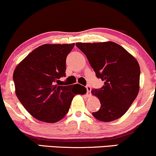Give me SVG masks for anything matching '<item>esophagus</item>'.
<instances>
[{
  "instance_id": "esophagus-1",
  "label": "esophagus",
  "mask_w": 156,
  "mask_h": 156,
  "mask_svg": "<svg viewBox=\"0 0 156 156\" xmlns=\"http://www.w3.org/2000/svg\"><path fill=\"white\" fill-rule=\"evenodd\" d=\"M86 89H87V94H90L91 91H92V88H91V87L89 85H87V87H86Z\"/></svg>"
}]
</instances>
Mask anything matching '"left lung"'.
I'll use <instances>...</instances> for the list:
<instances>
[{
	"mask_svg": "<svg viewBox=\"0 0 156 156\" xmlns=\"http://www.w3.org/2000/svg\"><path fill=\"white\" fill-rule=\"evenodd\" d=\"M76 44L87 57L97 78L104 81L101 88L92 91L101 104V108L92 115L103 122L119 119L139 93L140 67L137 61L115 42Z\"/></svg>",
	"mask_w": 156,
	"mask_h": 156,
	"instance_id": "obj_1",
	"label": "left lung"
}]
</instances>
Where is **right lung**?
<instances>
[{
  "mask_svg": "<svg viewBox=\"0 0 156 156\" xmlns=\"http://www.w3.org/2000/svg\"><path fill=\"white\" fill-rule=\"evenodd\" d=\"M75 44L41 45L30 53L13 74L16 95L28 113L38 120L56 122L69 112L73 98L83 94L80 84L58 86L66 76V58Z\"/></svg>",
  "mask_w": 156,
  "mask_h": 156,
  "instance_id": "right-lung-1",
  "label": "right lung"
}]
</instances>
